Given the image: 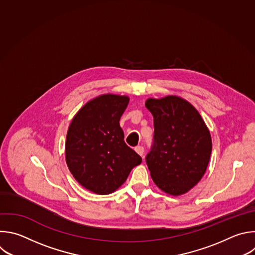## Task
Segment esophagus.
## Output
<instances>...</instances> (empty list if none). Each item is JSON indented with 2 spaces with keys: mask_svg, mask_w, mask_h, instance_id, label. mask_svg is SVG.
I'll return each mask as SVG.
<instances>
[{
  "mask_svg": "<svg viewBox=\"0 0 255 255\" xmlns=\"http://www.w3.org/2000/svg\"><path fill=\"white\" fill-rule=\"evenodd\" d=\"M135 151L140 155V156H143L144 154V148L142 146H137L135 147Z\"/></svg>",
  "mask_w": 255,
  "mask_h": 255,
  "instance_id": "esophagus-1",
  "label": "esophagus"
}]
</instances>
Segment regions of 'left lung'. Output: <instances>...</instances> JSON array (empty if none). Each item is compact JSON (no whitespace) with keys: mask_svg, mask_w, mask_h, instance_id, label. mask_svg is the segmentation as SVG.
<instances>
[{"mask_svg":"<svg viewBox=\"0 0 255 255\" xmlns=\"http://www.w3.org/2000/svg\"><path fill=\"white\" fill-rule=\"evenodd\" d=\"M145 106L154 118L153 146L146 157L150 175L163 192L182 195L206 172L210 132L196 108L179 96L149 98Z\"/></svg>","mask_w":255,"mask_h":255,"instance_id":"left-lung-1","label":"left lung"}]
</instances>
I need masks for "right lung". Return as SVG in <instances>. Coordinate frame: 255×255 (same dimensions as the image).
<instances>
[{
  "mask_svg": "<svg viewBox=\"0 0 255 255\" xmlns=\"http://www.w3.org/2000/svg\"><path fill=\"white\" fill-rule=\"evenodd\" d=\"M128 103V96L100 95L76 113L68 128L66 163L74 178L93 193L115 192L142 162L124 142L119 124Z\"/></svg>",
  "mask_w": 255,
  "mask_h": 255,
  "instance_id": "add662e5",
  "label": "right lung"
}]
</instances>
